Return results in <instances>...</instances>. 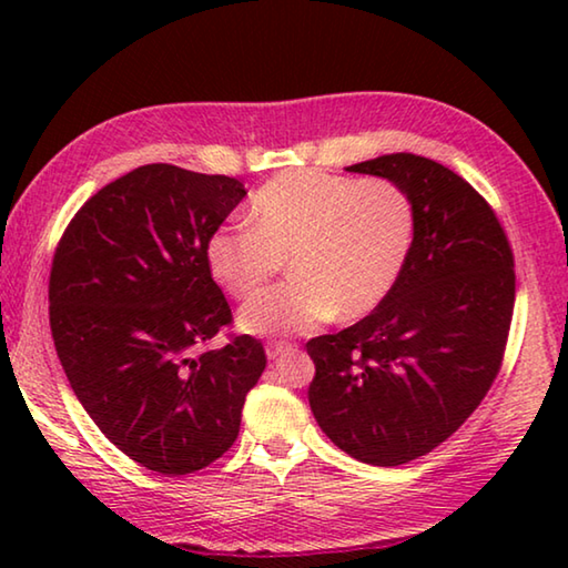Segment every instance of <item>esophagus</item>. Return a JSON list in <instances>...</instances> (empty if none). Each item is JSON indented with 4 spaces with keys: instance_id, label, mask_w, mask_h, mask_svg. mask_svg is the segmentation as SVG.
<instances>
[{
    "instance_id": "obj_1",
    "label": "esophagus",
    "mask_w": 568,
    "mask_h": 568,
    "mask_svg": "<svg viewBox=\"0 0 568 568\" xmlns=\"http://www.w3.org/2000/svg\"><path fill=\"white\" fill-rule=\"evenodd\" d=\"M287 351H293L291 343H267V345H265L267 361H277V358H281V355H285Z\"/></svg>"
}]
</instances>
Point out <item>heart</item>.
Segmentation results:
<instances>
[{
  "label": "heart",
  "instance_id": "heart-1",
  "mask_svg": "<svg viewBox=\"0 0 568 568\" xmlns=\"http://www.w3.org/2000/svg\"><path fill=\"white\" fill-rule=\"evenodd\" d=\"M245 217L250 227L210 235L207 265L220 287L245 301L287 261L293 281L257 295L237 315L240 331L265 338L376 311L413 243L410 200L381 178L283 172L255 192Z\"/></svg>",
  "mask_w": 568,
  "mask_h": 568
}]
</instances>
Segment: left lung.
<instances>
[{"mask_svg":"<svg viewBox=\"0 0 568 568\" xmlns=\"http://www.w3.org/2000/svg\"><path fill=\"white\" fill-rule=\"evenodd\" d=\"M390 180L413 205V243L386 301L305 345L323 434L371 466L426 456L491 388L514 315V255L494 210L436 160L393 152L345 168Z\"/></svg>","mask_w":568,"mask_h":568,"instance_id":"obj_1","label":"left lung"}]
</instances>
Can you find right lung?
Returning a JSON list of instances; mask_svg holds the SVG:
<instances>
[{"label":"right lung","instance_id":"1","mask_svg":"<svg viewBox=\"0 0 568 568\" xmlns=\"http://www.w3.org/2000/svg\"><path fill=\"white\" fill-rule=\"evenodd\" d=\"M247 195L235 178L145 165L104 185L57 245L50 325L67 381L122 454L162 476L205 468L235 444L265 371L230 323L207 240Z\"/></svg>","mask_w":568,"mask_h":568}]
</instances>
